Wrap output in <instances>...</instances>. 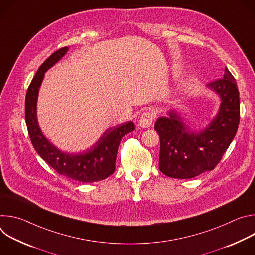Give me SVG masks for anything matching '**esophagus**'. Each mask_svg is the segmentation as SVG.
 Returning <instances> with one entry per match:
<instances>
[{
    "instance_id": "1",
    "label": "esophagus",
    "mask_w": 255,
    "mask_h": 255,
    "mask_svg": "<svg viewBox=\"0 0 255 255\" xmlns=\"http://www.w3.org/2000/svg\"><path fill=\"white\" fill-rule=\"evenodd\" d=\"M155 114L153 112H144L139 119V126L142 128H148L154 121Z\"/></svg>"
}]
</instances>
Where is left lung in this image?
I'll list each match as a JSON object with an SVG mask.
<instances>
[{"label":"left lung","instance_id":"1","mask_svg":"<svg viewBox=\"0 0 255 255\" xmlns=\"http://www.w3.org/2000/svg\"><path fill=\"white\" fill-rule=\"evenodd\" d=\"M221 99L219 112L198 133L191 131L180 116L169 111L154 125L160 138L159 169L173 178H192L213 170L236 135L240 120L239 91L234 77L225 67L223 79L207 85Z\"/></svg>","mask_w":255,"mask_h":255}]
</instances>
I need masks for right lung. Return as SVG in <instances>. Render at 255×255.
I'll return each mask as SVG.
<instances>
[{"instance_id": "1", "label": "right lung", "mask_w": 255, "mask_h": 255, "mask_svg": "<svg viewBox=\"0 0 255 255\" xmlns=\"http://www.w3.org/2000/svg\"><path fill=\"white\" fill-rule=\"evenodd\" d=\"M68 50L62 47L52 53L38 68L25 99V119L34 149L57 173L81 183H94L107 178L115 171L117 151L121 139L135 130L132 121L107 130L93 147L83 153L69 154L58 150L42 134L36 115V105L45 71L54 65Z\"/></svg>"}]
</instances>
